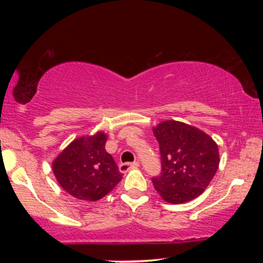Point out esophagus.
<instances>
[{
	"label": "esophagus",
	"mask_w": 263,
	"mask_h": 263,
	"mask_svg": "<svg viewBox=\"0 0 263 263\" xmlns=\"http://www.w3.org/2000/svg\"><path fill=\"white\" fill-rule=\"evenodd\" d=\"M138 165H140V162L138 161H136L134 163H120L119 170L121 173H126V172H128L131 168H137Z\"/></svg>",
	"instance_id": "1"
}]
</instances>
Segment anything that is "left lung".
Returning a JSON list of instances; mask_svg holds the SVG:
<instances>
[{"instance_id": "1", "label": "left lung", "mask_w": 263, "mask_h": 263, "mask_svg": "<svg viewBox=\"0 0 263 263\" xmlns=\"http://www.w3.org/2000/svg\"><path fill=\"white\" fill-rule=\"evenodd\" d=\"M153 134L162 170L152 183L159 195L172 204L199 197L218 171V144L200 129L178 121L161 122Z\"/></svg>"}]
</instances>
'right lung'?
Returning a JSON list of instances; mask_svg holds the SVG:
<instances>
[{
	"instance_id": "add662e5",
	"label": "right lung",
	"mask_w": 263,
	"mask_h": 263,
	"mask_svg": "<svg viewBox=\"0 0 263 263\" xmlns=\"http://www.w3.org/2000/svg\"><path fill=\"white\" fill-rule=\"evenodd\" d=\"M106 140L102 132L78 138L53 162L57 180L74 198L99 200L121 180L122 173L105 149Z\"/></svg>"
}]
</instances>
